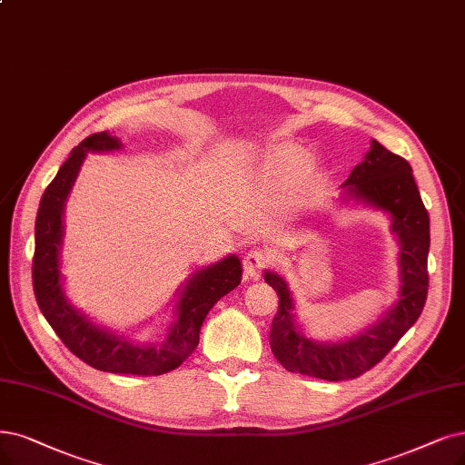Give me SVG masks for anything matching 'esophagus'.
<instances>
[{"label": "esophagus", "mask_w": 465, "mask_h": 465, "mask_svg": "<svg viewBox=\"0 0 465 465\" xmlns=\"http://www.w3.org/2000/svg\"><path fill=\"white\" fill-rule=\"evenodd\" d=\"M267 263H269V255L263 250L255 248L244 255V272H246V276L255 278V276H259V272H262L263 267H267Z\"/></svg>", "instance_id": "34e87169"}]
</instances>
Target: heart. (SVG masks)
<instances>
[{"mask_svg":"<svg viewBox=\"0 0 465 465\" xmlns=\"http://www.w3.org/2000/svg\"><path fill=\"white\" fill-rule=\"evenodd\" d=\"M311 148L300 141H278L269 144L265 151L257 156L255 162V177L262 179L263 183H274V181H284L300 173L307 168L311 162ZM312 183L311 175L302 177L293 184V189L288 194V203L295 206L300 203L305 193L309 191Z\"/></svg>","mask_w":465,"mask_h":465,"instance_id":"obj_1","label":"heart"}]
</instances>
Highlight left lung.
I'll return each instance as SVG.
<instances>
[{"instance_id": "obj_1", "label": "left lung", "mask_w": 465, "mask_h": 465, "mask_svg": "<svg viewBox=\"0 0 465 465\" xmlns=\"http://www.w3.org/2000/svg\"><path fill=\"white\" fill-rule=\"evenodd\" d=\"M341 189L338 206L374 208L391 223L389 231L401 248L397 302L355 336L319 341L302 330L284 278L274 271L263 272L265 282L281 297L269 333L272 355L288 372L328 381L359 378L376 366L418 321L430 284V213L421 202L411 163L372 139L370 151L352 168Z\"/></svg>"}]
</instances>
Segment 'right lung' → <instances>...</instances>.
Here are the masks:
<instances>
[{
    "label": "right lung",
    "instance_id": "right-lung-1",
    "mask_svg": "<svg viewBox=\"0 0 465 465\" xmlns=\"http://www.w3.org/2000/svg\"><path fill=\"white\" fill-rule=\"evenodd\" d=\"M124 144L108 132L89 135L72 148L45 189L35 217V250L32 263L34 293L47 322L64 345L85 364L110 374L160 376L187 361L200 340V328L210 309L242 281V263L229 253L193 272L177 290L172 322L154 341H139L91 321L74 307L64 292L61 250L64 208L87 153H116Z\"/></svg>",
    "mask_w": 465,
    "mask_h": 465
}]
</instances>
